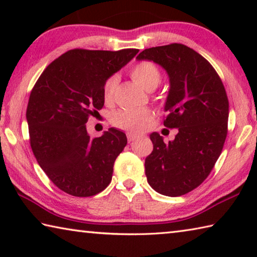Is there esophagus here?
Wrapping results in <instances>:
<instances>
[{"instance_id":"34e87169","label":"esophagus","mask_w":257,"mask_h":257,"mask_svg":"<svg viewBox=\"0 0 257 257\" xmlns=\"http://www.w3.org/2000/svg\"><path fill=\"white\" fill-rule=\"evenodd\" d=\"M127 138H128V142H129V143H133L134 141H136L137 138H139V136H138L137 134L129 132V133H127Z\"/></svg>"}]
</instances>
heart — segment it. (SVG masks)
Instances as JSON below:
<instances>
[{
	"mask_svg": "<svg viewBox=\"0 0 257 257\" xmlns=\"http://www.w3.org/2000/svg\"><path fill=\"white\" fill-rule=\"evenodd\" d=\"M130 76L147 92H152L162 81L161 69L152 61H139L130 69ZM119 78L112 75L104 81L103 97L105 102H111L114 96ZM153 119V112L149 108H121L111 116L113 125L124 130H141Z\"/></svg>",
	"mask_w": 257,
	"mask_h": 257,
	"instance_id": "b5f03b06",
	"label": "heart"
}]
</instances>
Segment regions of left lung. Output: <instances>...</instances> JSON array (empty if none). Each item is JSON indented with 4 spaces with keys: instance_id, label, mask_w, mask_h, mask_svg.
Instances as JSON below:
<instances>
[{
    "instance_id": "1",
    "label": "left lung",
    "mask_w": 257,
    "mask_h": 257,
    "mask_svg": "<svg viewBox=\"0 0 257 257\" xmlns=\"http://www.w3.org/2000/svg\"><path fill=\"white\" fill-rule=\"evenodd\" d=\"M138 60H152L167 70L170 90L163 123L178 128L175 141L151 135L153 152L145 160L152 188L165 196L185 195L202 184L214 168L228 134L229 101L212 64L179 43L146 49Z\"/></svg>"
}]
</instances>
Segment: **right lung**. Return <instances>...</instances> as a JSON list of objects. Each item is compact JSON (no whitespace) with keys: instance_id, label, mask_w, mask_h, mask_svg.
Wrapping results in <instances>:
<instances>
[{"instance_id":"1","label":"right lung","mask_w":257,"mask_h":257,"mask_svg":"<svg viewBox=\"0 0 257 257\" xmlns=\"http://www.w3.org/2000/svg\"><path fill=\"white\" fill-rule=\"evenodd\" d=\"M138 52L73 49L52 61L34 85L26 112L30 147L43 171L64 193L94 196L111 182L127 137L110 128L90 138L86 123L104 105V81Z\"/></svg>"}]
</instances>
